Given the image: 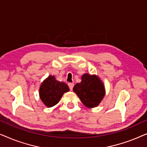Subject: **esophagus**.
Returning <instances> with one entry per match:
<instances>
[{
	"instance_id": "1",
	"label": "esophagus",
	"mask_w": 147,
	"mask_h": 147,
	"mask_svg": "<svg viewBox=\"0 0 147 147\" xmlns=\"http://www.w3.org/2000/svg\"><path fill=\"white\" fill-rule=\"evenodd\" d=\"M68 86H69V89H70V90H73V88H74V84H73V83H69L68 84Z\"/></svg>"
}]
</instances>
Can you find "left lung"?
Here are the masks:
<instances>
[{"label":"left lung","mask_w":147,"mask_h":147,"mask_svg":"<svg viewBox=\"0 0 147 147\" xmlns=\"http://www.w3.org/2000/svg\"><path fill=\"white\" fill-rule=\"evenodd\" d=\"M73 90L82 103L90 108L99 105L106 92L101 80L97 76L88 74L82 76L81 82L76 84Z\"/></svg>","instance_id":"left-lung-1"}]
</instances>
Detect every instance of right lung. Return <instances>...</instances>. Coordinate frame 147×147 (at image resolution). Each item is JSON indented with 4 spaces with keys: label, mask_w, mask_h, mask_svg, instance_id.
Segmentation results:
<instances>
[{
    "label": "right lung",
    "mask_w": 147,
    "mask_h": 147,
    "mask_svg": "<svg viewBox=\"0 0 147 147\" xmlns=\"http://www.w3.org/2000/svg\"><path fill=\"white\" fill-rule=\"evenodd\" d=\"M69 91V88L65 83L56 80L54 76H49L40 86L39 96L43 103L50 108L56 105L63 94Z\"/></svg>",
    "instance_id": "1"
}]
</instances>
